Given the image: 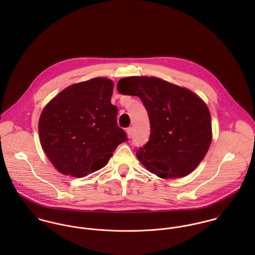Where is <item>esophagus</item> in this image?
<instances>
[{"label":"esophagus","mask_w":255,"mask_h":255,"mask_svg":"<svg viewBox=\"0 0 255 255\" xmlns=\"http://www.w3.org/2000/svg\"><path fill=\"white\" fill-rule=\"evenodd\" d=\"M127 134H128V137H131V135H132V128H127Z\"/></svg>","instance_id":"34e87169"}]
</instances>
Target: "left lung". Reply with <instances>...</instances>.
<instances>
[{
  "mask_svg": "<svg viewBox=\"0 0 255 255\" xmlns=\"http://www.w3.org/2000/svg\"><path fill=\"white\" fill-rule=\"evenodd\" d=\"M117 89L121 94L139 97L148 113L150 137L136 151L146 169L162 179L190 174L212 140L206 104L192 91L158 77H125Z\"/></svg>",
  "mask_w": 255,
  "mask_h": 255,
  "instance_id": "1",
  "label": "left lung"
}]
</instances>
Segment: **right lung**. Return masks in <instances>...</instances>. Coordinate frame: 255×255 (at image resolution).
Segmentation results:
<instances>
[{
  "instance_id": "1",
  "label": "right lung",
  "mask_w": 255,
  "mask_h": 255,
  "mask_svg": "<svg viewBox=\"0 0 255 255\" xmlns=\"http://www.w3.org/2000/svg\"><path fill=\"white\" fill-rule=\"evenodd\" d=\"M112 80L95 77L75 83L53 98L41 113V145L63 175L82 178L103 168L118 145L128 140L111 103Z\"/></svg>"
}]
</instances>
